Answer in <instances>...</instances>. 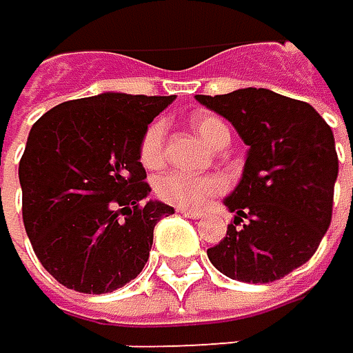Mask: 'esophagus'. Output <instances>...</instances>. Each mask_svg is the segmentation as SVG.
<instances>
[{
	"label": "esophagus",
	"instance_id": "esophagus-1",
	"mask_svg": "<svg viewBox=\"0 0 353 353\" xmlns=\"http://www.w3.org/2000/svg\"><path fill=\"white\" fill-rule=\"evenodd\" d=\"M179 212L187 218H193V220H199L203 218V212H197V210H187V208H179Z\"/></svg>",
	"mask_w": 353,
	"mask_h": 353
}]
</instances>
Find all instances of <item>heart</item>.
Listing matches in <instances>:
<instances>
[{
	"label": "heart",
	"instance_id": "1",
	"mask_svg": "<svg viewBox=\"0 0 353 353\" xmlns=\"http://www.w3.org/2000/svg\"><path fill=\"white\" fill-rule=\"evenodd\" d=\"M191 126L195 133L212 148H223L229 143V128L227 124L210 114H199L191 118ZM164 150V122H152L139 143V160L145 168H158L162 164ZM227 189V183L220 174H185V172H164L156 179L154 191L156 195L172 203L176 208H203Z\"/></svg>",
	"mask_w": 353,
	"mask_h": 353
}]
</instances>
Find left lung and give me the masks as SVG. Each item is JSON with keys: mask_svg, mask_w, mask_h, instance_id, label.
Listing matches in <instances>:
<instances>
[{"mask_svg": "<svg viewBox=\"0 0 353 353\" xmlns=\"http://www.w3.org/2000/svg\"><path fill=\"white\" fill-rule=\"evenodd\" d=\"M195 99L250 145L241 181L225 199L237 216L208 258L235 281H279L314 256L331 225L339 172L333 130L310 103L268 89Z\"/></svg>", "mask_w": 353, "mask_h": 353, "instance_id": "left-lung-1", "label": "left lung"}]
</instances>
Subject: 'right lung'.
<instances>
[{
	"instance_id": "1",
	"label": "right lung",
	"mask_w": 353,
	"mask_h": 353,
	"mask_svg": "<svg viewBox=\"0 0 353 353\" xmlns=\"http://www.w3.org/2000/svg\"><path fill=\"white\" fill-rule=\"evenodd\" d=\"M174 95L101 93L64 101L30 128L18 176L39 262L79 293H110L145 266L154 227L174 208L145 197L139 143Z\"/></svg>"
}]
</instances>
